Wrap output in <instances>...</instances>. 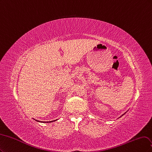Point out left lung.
Returning a JSON list of instances; mask_svg holds the SVG:
<instances>
[{
    "instance_id": "left-lung-1",
    "label": "left lung",
    "mask_w": 152,
    "mask_h": 152,
    "mask_svg": "<svg viewBox=\"0 0 152 152\" xmlns=\"http://www.w3.org/2000/svg\"><path fill=\"white\" fill-rule=\"evenodd\" d=\"M124 114H123V115H124ZM122 115H121V116H122Z\"/></svg>"
}]
</instances>
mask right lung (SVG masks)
Wrapping results in <instances>:
<instances>
[{
  "label": "right lung",
  "instance_id": "right-lung-1",
  "mask_svg": "<svg viewBox=\"0 0 152 152\" xmlns=\"http://www.w3.org/2000/svg\"><path fill=\"white\" fill-rule=\"evenodd\" d=\"M37 121V120H36ZM56 120H55V121H49V122H53V121H56ZM38 121V122H40V121ZM41 122H43V121H40Z\"/></svg>",
  "mask_w": 152,
  "mask_h": 152
}]
</instances>
